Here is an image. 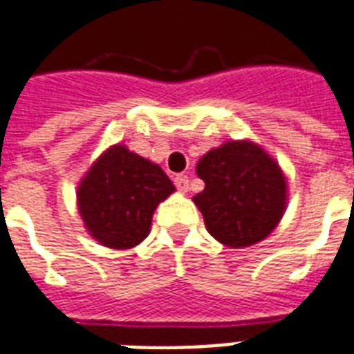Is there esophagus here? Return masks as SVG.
Wrapping results in <instances>:
<instances>
[{
	"mask_svg": "<svg viewBox=\"0 0 354 354\" xmlns=\"http://www.w3.org/2000/svg\"><path fill=\"white\" fill-rule=\"evenodd\" d=\"M174 184H176L178 189L187 193V191H189V176H187V174H176V178H174Z\"/></svg>",
	"mask_w": 354,
	"mask_h": 354,
	"instance_id": "esophagus-1",
	"label": "esophagus"
}]
</instances>
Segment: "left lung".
Listing matches in <instances>:
<instances>
[{"label":"left lung","mask_w":354,"mask_h":354,"mask_svg":"<svg viewBox=\"0 0 354 354\" xmlns=\"http://www.w3.org/2000/svg\"><path fill=\"white\" fill-rule=\"evenodd\" d=\"M204 189L193 201L217 242L248 248L276 229L287 206V180L259 144L230 140L197 163Z\"/></svg>","instance_id":"8db88e82"}]
</instances>
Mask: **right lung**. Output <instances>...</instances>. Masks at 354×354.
<instances>
[{
	"mask_svg": "<svg viewBox=\"0 0 354 354\" xmlns=\"http://www.w3.org/2000/svg\"><path fill=\"white\" fill-rule=\"evenodd\" d=\"M174 191L159 165L116 144L91 165L78 185L84 225L97 242L129 250L150 234L157 204Z\"/></svg>",
	"mask_w": 354,
	"mask_h": 354,
	"instance_id": "add662e5",
	"label": "right lung"
}]
</instances>
